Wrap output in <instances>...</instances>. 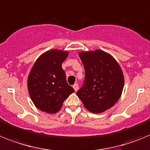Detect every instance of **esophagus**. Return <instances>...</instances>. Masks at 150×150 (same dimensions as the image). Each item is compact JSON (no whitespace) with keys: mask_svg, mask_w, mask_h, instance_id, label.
<instances>
[{"mask_svg":"<svg viewBox=\"0 0 150 150\" xmlns=\"http://www.w3.org/2000/svg\"><path fill=\"white\" fill-rule=\"evenodd\" d=\"M72 87H73V88H74V90H75V91H78V90H79V85H78V84H73V86H72Z\"/></svg>","mask_w":150,"mask_h":150,"instance_id":"1","label":"esophagus"}]
</instances>
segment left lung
<instances>
[{
  "mask_svg": "<svg viewBox=\"0 0 150 150\" xmlns=\"http://www.w3.org/2000/svg\"><path fill=\"white\" fill-rule=\"evenodd\" d=\"M79 56L85 69V79L77 96L89 112H103L121 97L125 84L122 68L112 56L98 49L79 52Z\"/></svg>",
  "mask_w": 150,
  "mask_h": 150,
  "instance_id": "obj_1",
  "label": "left lung"
}]
</instances>
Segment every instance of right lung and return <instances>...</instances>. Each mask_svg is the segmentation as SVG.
I'll list each match as a JSON object with an SVG mask.
<instances>
[{
	"mask_svg": "<svg viewBox=\"0 0 150 150\" xmlns=\"http://www.w3.org/2000/svg\"><path fill=\"white\" fill-rule=\"evenodd\" d=\"M69 51L52 49L36 59L27 81L29 96L34 105L41 111L54 114L75 90L66 81L62 63Z\"/></svg>",
	"mask_w": 150,
	"mask_h": 150,
	"instance_id": "1",
	"label": "right lung"
}]
</instances>
